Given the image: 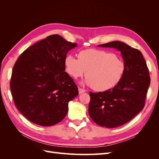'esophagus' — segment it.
Listing matches in <instances>:
<instances>
[{"label": "esophagus", "instance_id": "obj_1", "mask_svg": "<svg viewBox=\"0 0 159 159\" xmlns=\"http://www.w3.org/2000/svg\"><path fill=\"white\" fill-rule=\"evenodd\" d=\"M79 93L80 94H81V93H84V92H85V89H82V88H79Z\"/></svg>", "mask_w": 159, "mask_h": 159}]
</instances>
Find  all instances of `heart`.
<instances>
[{
  "instance_id": "obj_1",
  "label": "heart",
  "mask_w": 159,
  "mask_h": 159,
  "mask_svg": "<svg viewBox=\"0 0 159 159\" xmlns=\"http://www.w3.org/2000/svg\"><path fill=\"white\" fill-rule=\"evenodd\" d=\"M78 59L68 55L64 60L67 73L77 79L86 72L85 84L97 91H105L117 86L126 71L123 60L113 53L105 50L87 49L78 54Z\"/></svg>"
}]
</instances>
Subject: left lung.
Masks as SVG:
<instances>
[{"label":"left lung","mask_w":159,"mask_h":159,"mask_svg":"<svg viewBox=\"0 0 159 159\" xmlns=\"http://www.w3.org/2000/svg\"><path fill=\"white\" fill-rule=\"evenodd\" d=\"M98 46L120 51L126 64L123 78L117 86L103 92H89L91 119L100 126L114 128L131 121L143 110L151 79L146 61L139 50L120 41Z\"/></svg>","instance_id":"8db88e82"}]
</instances>
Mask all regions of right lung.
<instances>
[{
	"label": "right lung",
	"instance_id": "obj_1",
	"mask_svg": "<svg viewBox=\"0 0 159 159\" xmlns=\"http://www.w3.org/2000/svg\"><path fill=\"white\" fill-rule=\"evenodd\" d=\"M77 46L53 34L28 47L14 64L10 87L16 107L30 121L52 126L62 121L78 89L65 71L68 52Z\"/></svg>",
	"mask_w": 159,
	"mask_h": 159
}]
</instances>
